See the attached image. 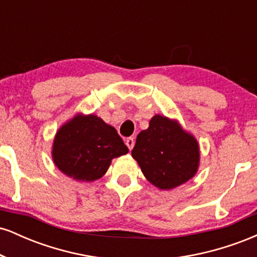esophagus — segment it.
Here are the masks:
<instances>
[{"label": "esophagus", "mask_w": 257, "mask_h": 257, "mask_svg": "<svg viewBox=\"0 0 257 257\" xmlns=\"http://www.w3.org/2000/svg\"><path fill=\"white\" fill-rule=\"evenodd\" d=\"M125 145L128 146V149L131 150H133V147H134V145H135V140H134V138H128L125 140Z\"/></svg>", "instance_id": "34e87169"}]
</instances>
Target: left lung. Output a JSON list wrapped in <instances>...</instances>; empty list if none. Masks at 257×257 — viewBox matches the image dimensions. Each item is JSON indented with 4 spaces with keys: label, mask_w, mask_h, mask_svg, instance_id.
Returning <instances> with one entry per match:
<instances>
[{
    "label": "left lung",
    "mask_w": 257,
    "mask_h": 257,
    "mask_svg": "<svg viewBox=\"0 0 257 257\" xmlns=\"http://www.w3.org/2000/svg\"><path fill=\"white\" fill-rule=\"evenodd\" d=\"M132 156L145 178L161 190H170L188 181L199 164L196 139L176 122L159 114L138 135Z\"/></svg>",
    "instance_id": "1"
}]
</instances>
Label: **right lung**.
Wrapping results in <instances>:
<instances>
[{"mask_svg":"<svg viewBox=\"0 0 257 257\" xmlns=\"http://www.w3.org/2000/svg\"><path fill=\"white\" fill-rule=\"evenodd\" d=\"M128 151L113 126L94 114L76 116L55 135L53 161L70 178L94 181L107 172L112 159Z\"/></svg>","mask_w":257,"mask_h":257,"instance_id":"add662e5","label":"right lung"}]
</instances>
